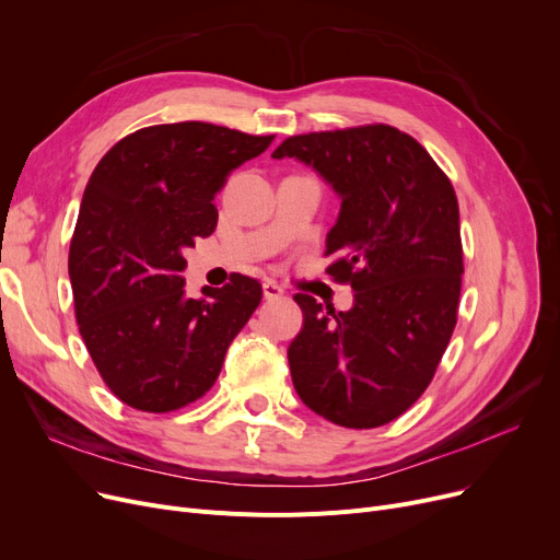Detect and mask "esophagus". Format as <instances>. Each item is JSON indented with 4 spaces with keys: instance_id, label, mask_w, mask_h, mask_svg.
I'll return each instance as SVG.
<instances>
[{
    "instance_id": "1",
    "label": "esophagus",
    "mask_w": 560,
    "mask_h": 560,
    "mask_svg": "<svg viewBox=\"0 0 560 560\" xmlns=\"http://www.w3.org/2000/svg\"><path fill=\"white\" fill-rule=\"evenodd\" d=\"M285 292V288L281 285V283H277V281H272V279H268L262 283V295H265V300H277V298H281Z\"/></svg>"
}]
</instances>
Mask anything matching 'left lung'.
Returning a JSON list of instances; mask_svg holds the SVG:
<instances>
[{
  "mask_svg": "<svg viewBox=\"0 0 560 560\" xmlns=\"http://www.w3.org/2000/svg\"><path fill=\"white\" fill-rule=\"evenodd\" d=\"M272 156L313 165L342 199L327 272L354 288L345 313L295 295L304 327L288 347L292 384L334 424L384 427L427 390L456 327L454 186L413 136L390 125L290 136Z\"/></svg>",
  "mask_w": 560,
  "mask_h": 560,
  "instance_id": "left-lung-1",
  "label": "left lung"
}]
</instances>
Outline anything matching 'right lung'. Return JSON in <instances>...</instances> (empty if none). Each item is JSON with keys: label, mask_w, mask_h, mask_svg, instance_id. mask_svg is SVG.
Wrapping results in <instances>:
<instances>
[{"label": "right lung", "mask_w": 560, "mask_h": 560, "mask_svg": "<svg viewBox=\"0 0 560 560\" xmlns=\"http://www.w3.org/2000/svg\"><path fill=\"white\" fill-rule=\"evenodd\" d=\"M275 136L209 122L138 129L117 140L83 190L70 243L74 315L110 393L144 413L179 410L211 390L262 288L235 272L186 298L184 249L218 226L226 176Z\"/></svg>", "instance_id": "obj_1"}]
</instances>
